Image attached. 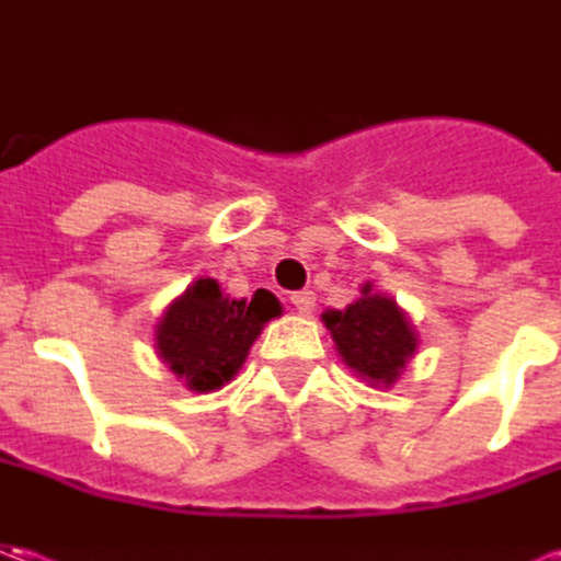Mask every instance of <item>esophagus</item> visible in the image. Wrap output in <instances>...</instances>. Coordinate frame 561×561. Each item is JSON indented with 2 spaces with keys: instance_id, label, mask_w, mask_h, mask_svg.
Segmentation results:
<instances>
[{
  "instance_id": "34e87169",
  "label": "esophagus",
  "mask_w": 561,
  "mask_h": 561,
  "mask_svg": "<svg viewBox=\"0 0 561 561\" xmlns=\"http://www.w3.org/2000/svg\"><path fill=\"white\" fill-rule=\"evenodd\" d=\"M291 304H294V309L300 312V316H312V309H316V294H312V291H294Z\"/></svg>"
}]
</instances>
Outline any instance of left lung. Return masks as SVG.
Listing matches in <instances>:
<instances>
[{
	"instance_id": "8db88e82",
	"label": "left lung",
	"mask_w": 561,
	"mask_h": 561,
	"mask_svg": "<svg viewBox=\"0 0 561 561\" xmlns=\"http://www.w3.org/2000/svg\"><path fill=\"white\" fill-rule=\"evenodd\" d=\"M324 328L336 342V354L354 376L369 388H393L405 366L417 354V330L412 318L393 297L366 282L360 297L345 309H328Z\"/></svg>"
}]
</instances>
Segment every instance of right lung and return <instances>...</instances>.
I'll return each instance as SVG.
<instances>
[{"instance_id":"add662e5","label":"right lung","mask_w":561,"mask_h":561,"mask_svg":"<svg viewBox=\"0 0 561 561\" xmlns=\"http://www.w3.org/2000/svg\"><path fill=\"white\" fill-rule=\"evenodd\" d=\"M282 304L264 288L233 300L216 279H195L156 321V354L195 393L225 388L243 369L267 321Z\"/></svg>"}]
</instances>
